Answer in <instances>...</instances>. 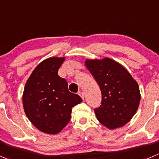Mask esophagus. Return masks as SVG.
Returning <instances> with one entry per match:
<instances>
[{
	"label": "esophagus",
	"instance_id": "esophagus-1",
	"mask_svg": "<svg viewBox=\"0 0 159 159\" xmlns=\"http://www.w3.org/2000/svg\"><path fill=\"white\" fill-rule=\"evenodd\" d=\"M78 95H79L80 96H81V98H82V99H84V92H78Z\"/></svg>",
	"mask_w": 159,
	"mask_h": 159
}]
</instances>
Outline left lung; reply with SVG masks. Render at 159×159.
I'll return each instance as SVG.
<instances>
[{
	"mask_svg": "<svg viewBox=\"0 0 159 159\" xmlns=\"http://www.w3.org/2000/svg\"><path fill=\"white\" fill-rule=\"evenodd\" d=\"M84 65L102 92L101 106L95 109L97 120L109 130L126 125L141 101L138 82L122 64L109 57L88 58Z\"/></svg>",
	"mask_w": 159,
	"mask_h": 159,
	"instance_id": "1",
	"label": "left lung"
}]
</instances>
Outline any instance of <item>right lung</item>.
<instances>
[{"label":"right lung","mask_w":159,"mask_h":159,"mask_svg":"<svg viewBox=\"0 0 159 159\" xmlns=\"http://www.w3.org/2000/svg\"><path fill=\"white\" fill-rule=\"evenodd\" d=\"M65 57H51L35 67L26 81L22 104L26 116L39 130L57 134L70 120L72 107L82 102L81 97L68 91L58 70Z\"/></svg>","instance_id":"1"}]
</instances>
